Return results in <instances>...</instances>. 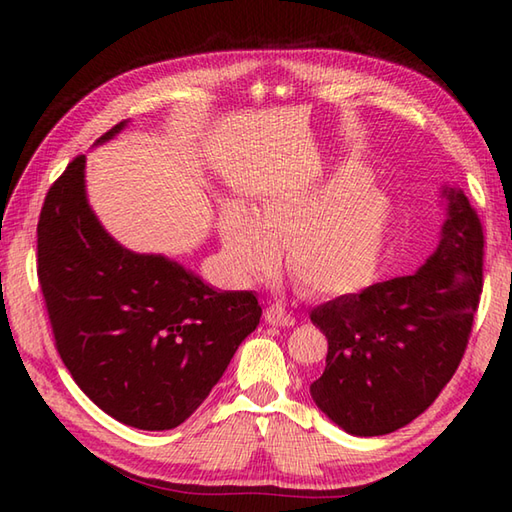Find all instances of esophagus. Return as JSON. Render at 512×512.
<instances>
[{
  "instance_id": "obj_1",
  "label": "esophagus",
  "mask_w": 512,
  "mask_h": 512,
  "mask_svg": "<svg viewBox=\"0 0 512 512\" xmlns=\"http://www.w3.org/2000/svg\"><path fill=\"white\" fill-rule=\"evenodd\" d=\"M264 317H266V323L277 325V328H290V325H295V317H292V314L286 308H281L279 303L266 308Z\"/></svg>"
}]
</instances>
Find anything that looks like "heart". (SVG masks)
I'll return each instance as SVG.
<instances>
[{
	"label": "heart",
	"instance_id": "1",
	"mask_svg": "<svg viewBox=\"0 0 512 512\" xmlns=\"http://www.w3.org/2000/svg\"><path fill=\"white\" fill-rule=\"evenodd\" d=\"M394 228V206L369 176L347 165L317 187L275 195L257 220L226 209L222 239L239 277L273 273L279 248L295 284L312 297L345 299L365 290L378 275Z\"/></svg>",
	"mask_w": 512,
	"mask_h": 512
}]
</instances>
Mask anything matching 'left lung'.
<instances>
[{"mask_svg":"<svg viewBox=\"0 0 512 512\" xmlns=\"http://www.w3.org/2000/svg\"><path fill=\"white\" fill-rule=\"evenodd\" d=\"M449 220L418 273L334 299L310 312L328 339L317 407L352 436L405 427L453 378L484 286V228L462 191H444Z\"/></svg>","mask_w":512,"mask_h":512,"instance_id":"left-lung-1","label":"left lung"}]
</instances>
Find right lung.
Wrapping results in <instances>:
<instances>
[{
    "mask_svg": "<svg viewBox=\"0 0 512 512\" xmlns=\"http://www.w3.org/2000/svg\"><path fill=\"white\" fill-rule=\"evenodd\" d=\"M83 169L81 154L50 184L37 224L54 347L112 418L173 429L211 394L262 306L253 292H217L176 262L118 246L90 211Z\"/></svg>",
    "mask_w": 512,
    "mask_h": 512,
    "instance_id": "obj_1",
    "label": "right lung"
}]
</instances>
